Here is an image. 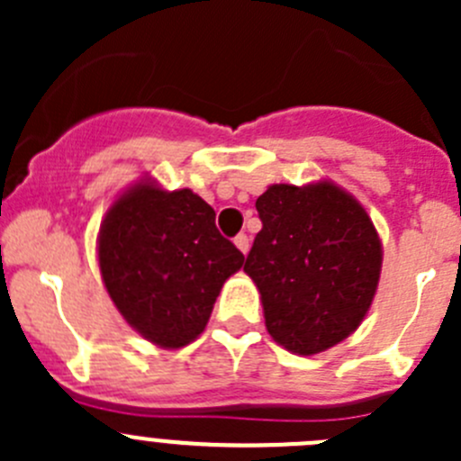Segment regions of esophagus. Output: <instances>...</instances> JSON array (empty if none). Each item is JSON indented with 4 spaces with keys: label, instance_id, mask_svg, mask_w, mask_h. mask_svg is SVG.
Masks as SVG:
<instances>
[{
    "label": "esophagus",
    "instance_id": "1",
    "mask_svg": "<svg viewBox=\"0 0 461 461\" xmlns=\"http://www.w3.org/2000/svg\"><path fill=\"white\" fill-rule=\"evenodd\" d=\"M234 245H236V248H239L240 252H243V254H248V252H249V239H248V236H245V234H239V236H236V239H234Z\"/></svg>",
    "mask_w": 461,
    "mask_h": 461
}]
</instances>
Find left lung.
<instances>
[{
	"label": "left lung",
	"instance_id": "left-lung-1",
	"mask_svg": "<svg viewBox=\"0 0 461 461\" xmlns=\"http://www.w3.org/2000/svg\"><path fill=\"white\" fill-rule=\"evenodd\" d=\"M263 230L245 272L257 283L269 337L310 357L350 337L379 285L381 239L364 204L330 180L269 185Z\"/></svg>",
	"mask_w": 461,
	"mask_h": 461
}]
</instances>
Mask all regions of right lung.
<instances>
[{"label":"right lung","instance_id":"1","mask_svg":"<svg viewBox=\"0 0 461 461\" xmlns=\"http://www.w3.org/2000/svg\"><path fill=\"white\" fill-rule=\"evenodd\" d=\"M97 260L122 319L158 348L178 350L203 332L245 257L221 236L216 212L198 194L142 178L106 209Z\"/></svg>","mask_w":461,"mask_h":461}]
</instances>
